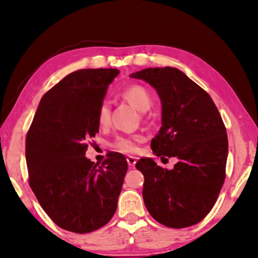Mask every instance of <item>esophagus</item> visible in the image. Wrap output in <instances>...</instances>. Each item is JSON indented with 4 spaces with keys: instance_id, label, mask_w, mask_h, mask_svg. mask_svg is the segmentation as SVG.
<instances>
[{
    "instance_id": "1",
    "label": "esophagus",
    "mask_w": 258,
    "mask_h": 258,
    "mask_svg": "<svg viewBox=\"0 0 258 258\" xmlns=\"http://www.w3.org/2000/svg\"><path fill=\"white\" fill-rule=\"evenodd\" d=\"M126 162H128L129 167H135L136 164V157H133V156H129L128 158H126Z\"/></svg>"
}]
</instances>
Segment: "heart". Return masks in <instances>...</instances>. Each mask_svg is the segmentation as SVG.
<instances>
[{
    "label": "heart",
    "instance_id": "obj_1",
    "mask_svg": "<svg viewBox=\"0 0 258 258\" xmlns=\"http://www.w3.org/2000/svg\"><path fill=\"white\" fill-rule=\"evenodd\" d=\"M122 96L139 111H147L151 105L150 94L148 93L146 88L141 86L128 87L122 93ZM97 121L101 126H105L109 124V121H110V105H109L108 102H102L100 108H98ZM140 140L141 137L139 136H119L114 141L112 148L117 151H121V153L134 154L137 151V142Z\"/></svg>",
    "mask_w": 258,
    "mask_h": 258
}]
</instances>
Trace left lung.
<instances>
[{
	"label": "left lung",
	"mask_w": 258,
	"mask_h": 258,
	"mask_svg": "<svg viewBox=\"0 0 258 258\" xmlns=\"http://www.w3.org/2000/svg\"><path fill=\"white\" fill-rule=\"evenodd\" d=\"M130 77L149 83L161 100L162 126L151 140L153 153L177 158L171 170L149 157L137 162L144 204L165 227L199 223L213 209L225 178L228 136L220 112L209 94L177 68H147Z\"/></svg>",
	"instance_id": "obj_1"
}]
</instances>
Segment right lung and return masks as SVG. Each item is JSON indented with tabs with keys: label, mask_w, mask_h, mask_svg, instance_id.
Wrapping results in <instances>:
<instances>
[{
	"label": "right lung",
	"mask_w": 258,
	"mask_h": 258,
	"mask_svg": "<svg viewBox=\"0 0 258 258\" xmlns=\"http://www.w3.org/2000/svg\"><path fill=\"white\" fill-rule=\"evenodd\" d=\"M117 69H81L41 98L26 140L30 188L48 216L66 230L103 227L117 208L128 163L109 153L103 163L84 156L98 133L97 112Z\"/></svg>",
	"instance_id": "1"
}]
</instances>
